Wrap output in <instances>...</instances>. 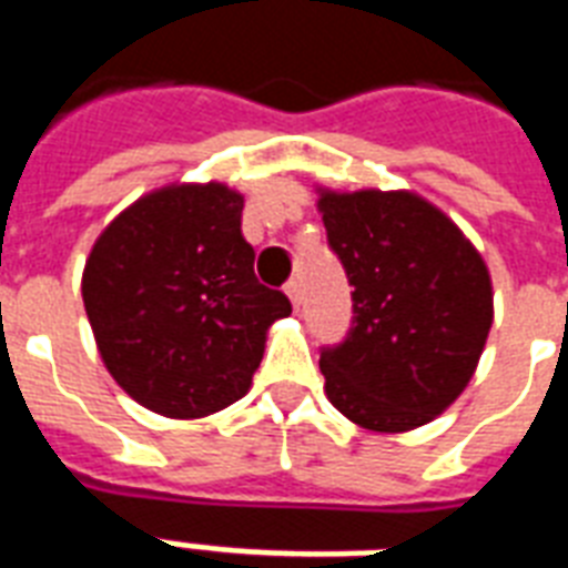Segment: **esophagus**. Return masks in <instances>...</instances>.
<instances>
[{
  "mask_svg": "<svg viewBox=\"0 0 568 568\" xmlns=\"http://www.w3.org/2000/svg\"><path fill=\"white\" fill-rule=\"evenodd\" d=\"M285 294H288V301H292L294 310H301L303 292H301V283H297V280H288V283H285Z\"/></svg>",
  "mask_w": 568,
  "mask_h": 568,
  "instance_id": "34e87169",
  "label": "esophagus"
}]
</instances>
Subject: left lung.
Here are the masks:
<instances>
[{
	"mask_svg": "<svg viewBox=\"0 0 568 568\" xmlns=\"http://www.w3.org/2000/svg\"><path fill=\"white\" fill-rule=\"evenodd\" d=\"M333 253L354 285V327L321 351L329 404L374 433L448 409L493 327V280L448 214L413 191L318 189Z\"/></svg>",
	"mask_w": 568,
	"mask_h": 568,
	"instance_id": "8db88e82",
	"label": "left lung"
}]
</instances>
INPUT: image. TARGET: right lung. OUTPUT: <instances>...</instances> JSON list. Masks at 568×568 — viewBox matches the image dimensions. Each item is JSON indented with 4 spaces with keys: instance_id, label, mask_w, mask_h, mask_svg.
I'll list each match as a JSON object with an SVG mask.
<instances>
[{
    "instance_id": "obj_1",
    "label": "right lung",
    "mask_w": 568,
    "mask_h": 568,
    "mask_svg": "<svg viewBox=\"0 0 568 568\" xmlns=\"http://www.w3.org/2000/svg\"><path fill=\"white\" fill-rule=\"evenodd\" d=\"M241 209L223 182L164 185L123 209L84 262L102 363L164 418H205L247 395L267 329L292 312L253 274Z\"/></svg>"
}]
</instances>
